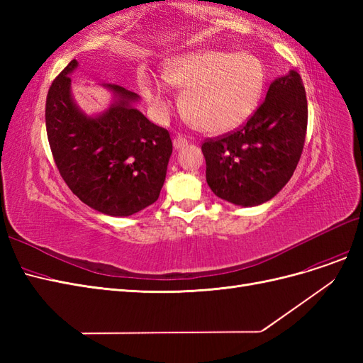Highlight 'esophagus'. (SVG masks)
<instances>
[{
    "label": "esophagus",
    "mask_w": 363,
    "mask_h": 363,
    "mask_svg": "<svg viewBox=\"0 0 363 363\" xmlns=\"http://www.w3.org/2000/svg\"><path fill=\"white\" fill-rule=\"evenodd\" d=\"M172 144H174L175 150H182V148H184L186 145H188V139H186L184 136L177 135V136L172 139Z\"/></svg>",
    "instance_id": "34e87169"
}]
</instances>
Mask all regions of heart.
Listing matches in <instances>:
<instances>
[{
    "label": "heart",
    "mask_w": 363,
    "mask_h": 363,
    "mask_svg": "<svg viewBox=\"0 0 363 363\" xmlns=\"http://www.w3.org/2000/svg\"><path fill=\"white\" fill-rule=\"evenodd\" d=\"M163 79L183 91V111L194 127L221 135L244 125L255 113L265 91L267 69L252 52L199 50L164 63ZM164 82L148 72L139 77L140 92L159 121L171 111Z\"/></svg>",
    "instance_id": "heart-1"
}]
</instances>
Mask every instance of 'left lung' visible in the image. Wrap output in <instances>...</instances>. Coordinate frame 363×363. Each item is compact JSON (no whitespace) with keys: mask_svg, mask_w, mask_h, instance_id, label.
<instances>
[{"mask_svg":"<svg viewBox=\"0 0 363 363\" xmlns=\"http://www.w3.org/2000/svg\"><path fill=\"white\" fill-rule=\"evenodd\" d=\"M306 128V91L300 74L292 69L269 84L265 101L242 128L204 142L208 188L242 207L269 201L298 164Z\"/></svg>","mask_w":363,"mask_h":363,"instance_id":"8db88e82","label":"left lung"}]
</instances>
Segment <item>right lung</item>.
<instances>
[{
    "instance_id": "add662e5",
    "label": "right lung",
    "mask_w": 363,
    "mask_h": 363,
    "mask_svg": "<svg viewBox=\"0 0 363 363\" xmlns=\"http://www.w3.org/2000/svg\"><path fill=\"white\" fill-rule=\"evenodd\" d=\"M75 59L52 82L45 106L47 135L62 179L94 211L130 216L157 201L172 142L135 107L139 95L116 84L106 111L87 115L71 91Z\"/></svg>"
}]
</instances>
